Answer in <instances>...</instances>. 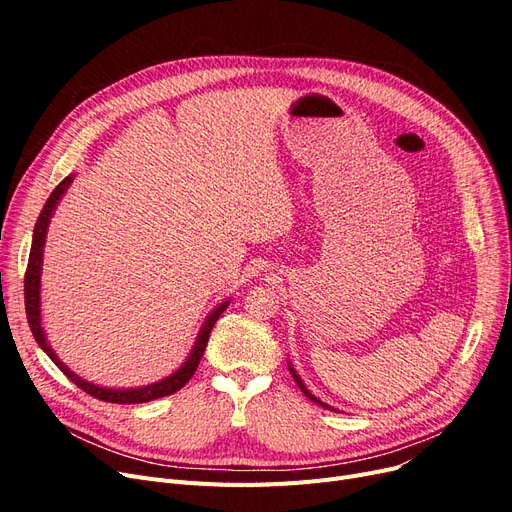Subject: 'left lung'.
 <instances>
[{
  "mask_svg": "<svg viewBox=\"0 0 512 512\" xmlns=\"http://www.w3.org/2000/svg\"><path fill=\"white\" fill-rule=\"evenodd\" d=\"M288 369H290V373H292V378H294V382H297V384H299V388H301V392H303V394H305V396H307V398H309V400H313V402H317V405H321V407H324V409H328V411H334V409H332V407H330V405H326V402H321V400H319V398H315V396H313V394H311V392H309V390H307V388H305V384H303V382H301V378H299V375H297V373H294V369H292V367H290V365H288Z\"/></svg>",
  "mask_w": 512,
  "mask_h": 512,
  "instance_id": "left-lung-1",
  "label": "left lung"
}]
</instances>
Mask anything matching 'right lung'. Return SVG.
I'll return each mask as SVG.
<instances>
[{"instance_id":"obj_1","label":"right lung","mask_w":512,"mask_h":512,"mask_svg":"<svg viewBox=\"0 0 512 512\" xmlns=\"http://www.w3.org/2000/svg\"><path fill=\"white\" fill-rule=\"evenodd\" d=\"M74 178L72 176H66L56 188H53V193L49 195L47 203L43 205L41 209V215L37 218V224H35V230H33V245H31V255H29V265H26V272H24V307H26V319H29V326H31V332L37 340V344L43 348L45 355L56 363L60 367V371H64L66 378L70 382H74L80 390L91 394L93 398H99V400H105V402H114V405H139V402H149V400H155V398H161V396H168V394H174L178 392L182 386H186V382L193 378L197 367H199V361L205 353V346H207V340H209V334L215 326V321H218V317L226 311L228 303L230 301H224L218 309H213L209 313V317L205 319V324L197 336V342H195V348L191 357H188L184 361V365L172 373L170 378L161 380L157 384H151V386H143V388H130V390H112V388H99L91 382H85L83 378H78V375L74 371H70L58 357L56 353L51 351V346L47 344L45 340V332L41 328V297H39V288H41V263H43V245H45V234H47V226H49V218L53 209H56L58 201L62 199V195L66 193V188L70 186Z\"/></svg>"}]
</instances>
